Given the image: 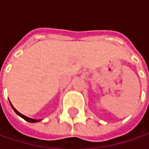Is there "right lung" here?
Here are the masks:
<instances>
[{
    "label": "right lung",
    "mask_w": 149,
    "mask_h": 149,
    "mask_svg": "<svg viewBox=\"0 0 149 149\" xmlns=\"http://www.w3.org/2000/svg\"><path fill=\"white\" fill-rule=\"evenodd\" d=\"M10 105H11V108L13 109V110H14L20 117H21L22 118H24L26 121H27V122H30V123H36V122H39V121H40L41 119H34V118H29V117H26V116H25V115H23L22 113H20V112H18L15 109L14 107H13V105L11 104V103L10 102Z\"/></svg>",
    "instance_id": "right-lung-1"
}]
</instances>
